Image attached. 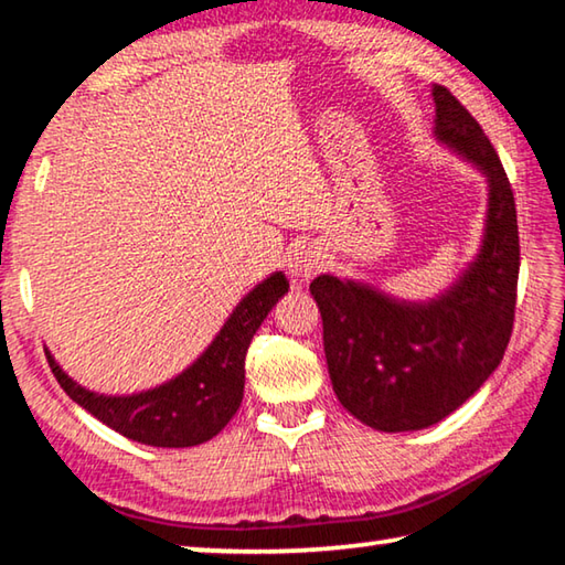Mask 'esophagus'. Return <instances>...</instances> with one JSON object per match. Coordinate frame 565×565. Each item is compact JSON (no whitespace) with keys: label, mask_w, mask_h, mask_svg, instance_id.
<instances>
[{"label":"esophagus","mask_w":565,"mask_h":565,"mask_svg":"<svg viewBox=\"0 0 565 565\" xmlns=\"http://www.w3.org/2000/svg\"><path fill=\"white\" fill-rule=\"evenodd\" d=\"M323 266V256L319 246L313 244H299L289 256V276L296 281H309L311 276H317Z\"/></svg>","instance_id":"1"}]
</instances>
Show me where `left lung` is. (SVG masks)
Returning <instances> with one entry per match:
<instances>
[{
	"label": "left lung",
	"mask_w": 565,
	"mask_h": 565,
	"mask_svg": "<svg viewBox=\"0 0 565 565\" xmlns=\"http://www.w3.org/2000/svg\"><path fill=\"white\" fill-rule=\"evenodd\" d=\"M434 102L436 141L481 171L489 186L478 254L426 301L333 274L309 286L333 394L361 424L386 434L420 431L466 404L501 363L513 329L521 252L509 177L463 104L438 84Z\"/></svg>",
	"instance_id": "1"
}]
</instances>
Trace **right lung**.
I'll list each match as a JSON object with an SVG mask.
<instances>
[{"instance_id":"obj_1","label":"right lung","mask_w":565,"mask_h":565,"mask_svg":"<svg viewBox=\"0 0 565 565\" xmlns=\"http://www.w3.org/2000/svg\"><path fill=\"white\" fill-rule=\"evenodd\" d=\"M289 291L281 271L256 284L228 313L214 341L174 379L137 394H99L66 374L44 349L60 386L107 424L137 444L157 448H189L214 438L232 420L244 398V361L248 343L276 301Z\"/></svg>"}]
</instances>
